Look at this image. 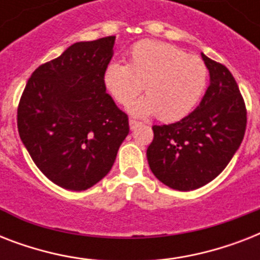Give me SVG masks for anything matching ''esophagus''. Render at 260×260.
<instances>
[{"label":"esophagus","mask_w":260,"mask_h":260,"mask_svg":"<svg viewBox=\"0 0 260 260\" xmlns=\"http://www.w3.org/2000/svg\"><path fill=\"white\" fill-rule=\"evenodd\" d=\"M139 125H140V122H139L138 120H134V118H129V128H131V131L136 129V128H138Z\"/></svg>","instance_id":"1"}]
</instances>
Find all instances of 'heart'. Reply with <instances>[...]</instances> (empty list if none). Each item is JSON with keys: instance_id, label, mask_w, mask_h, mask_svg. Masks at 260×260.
<instances>
[{"instance_id": "heart-1", "label": "heart", "mask_w": 260, "mask_h": 260, "mask_svg": "<svg viewBox=\"0 0 260 260\" xmlns=\"http://www.w3.org/2000/svg\"><path fill=\"white\" fill-rule=\"evenodd\" d=\"M102 82L114 101L126 105L142 91L146 95L132 102L131 114H156L162 121H174L191 112L208 83V67L202 59L160 42L136 43L128 52V63L110 62Z\"/></svg>"}]
</instances>
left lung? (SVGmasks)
Masks as SVG:
<instances>
[{"instance_id": "obj_1", "label": "left lung", "mask_w": 260, "mask_h": 260, "mask_svg": "<svg viewBox=\"0 0 260 260\" xmlns=\"http://www.w3.org/2000/svg\"><path fill=\"white\" fill-rule=\"evenodd\" d=\"M210 83L200 105L182 120L154 125L147 148L151 171L174 190L189 191L209 183L239 150L247 125L246 105L234 75L201 54Z\"/></svg>"}]
</instances>
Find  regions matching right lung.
<instances>
[{"label": "right lung", "instance_id": "obj_1", "mask_svg": "<svg viewBox=\"0 0 260 260\" xmlns=\"http://www.w3.org/2000/svg\"><path fill=\"white\" fill-rule=\"evenodd\" d=\"M114 40L74 43L39 66L18 104L21 142L39 170L63 189L82 191L101 181L129 132L128 116L102 82Z\"/></svg>", "mask_w": 260, "mask_h": 260}]
</instances>
